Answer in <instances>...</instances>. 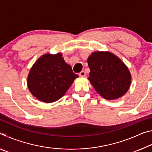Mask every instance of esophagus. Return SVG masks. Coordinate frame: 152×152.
<instances>
[{
  "label": "esophagus",
  "instance_id": "esophagus-1",
  "mask_svg": "<svg viewBox=\"0 0 152 152\" xmlns=\"http://www.w3.org/2000/svg\"><path fill=\"white\" fill-rule=\"evenodd\" d=\"M79 76H81V77H84V76H86V73H85V72H84V70L81 71L79 73Z\"/></svg>",
  "mask_w": 152,
  "mask_h": 152
}]
</instances>
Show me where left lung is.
Wrapping results in <instances>:
<instances>
[{"mask_svg":"<svg viewBox=\"0 0 152 152\" xmlns=\"http://www.w3.org/2000/svg\"><path fill=\"white\" fill-rule=\"evenodd\" d=\"M88 80L100 95L107 100L123 96L129 88L132 76L121 59L109 51H95L87 60Z\"/></svg>","mask_w":152,"mask_h":152,"instance_id":"8db88e82","label":"left lung"}]
</instances>
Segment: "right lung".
<instances>
[{
    "mask_svg": "<svg viewBox=\"0 0 152 152\" xmlns=\"http://www.w3.org/2000/svg\"><path fill=\"white\" fill-rule=\"evenodd\" d=\"M78 77L61 53H48L41 56L31 68L27 86L38 100L50 103L61 99Z\"/></svg>",
    "mask_w": 152,
    "mask_h": 152,
    "instance_id": "1",
    "label": "right lung"
}]
</instances>
